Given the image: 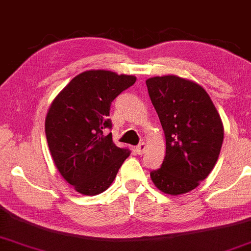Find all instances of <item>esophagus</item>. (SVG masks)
Here are the masks:
<instances>
[{
  "label": "esophagus",
  "instance_id": "obj_1",
  "mask_svg": "<svg viewBox=\"0 0 251 251\" xmlns=\"http://www.w3.org/2000/svg\"><path fill=\"white\" fill-rule=\"evenodd\" d=\"M135 151H137V153H138L139 155L144 154V153H145V151H146V144H145V143H141V144H139L138 146H137V149H135Z\"/></svg>",
  "mask_w": 251,
  "mask_h": 251
}]
</instances>
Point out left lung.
<instances>
[{
    "label": "left lung",
    "instance_id": "1",
    "mask_svg": "<svg viewBox=\"0 0 251 251\" xmlns=\"http://www.w3.org/2000/svg\"><path fill=\"white\" fill-rule=\"evenodd\" d=\"M147 90L164 128L166 155L151 172L161 192H191L209 175L223 143V125L212 99L194 81L176 76L153 77Z\"/></svg>",
    "mask_w": 251,
    "mask_h": 251
}]
</instances>
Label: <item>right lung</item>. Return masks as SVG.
Here are the masks:
<instances>
[{"label": "right lung", "mask_w": 251, "mask_h": 251, "mask_svg": "<svg viewBox=\"0 0 251 251\" xmlns=\"http://www.w3.org/2000/svg\"><path fill=\"white\" fill-rule=\"evenodd\" d=\"M137 80L134 76L105 70L78 75L52 101L45 134L62 176L84 195L110 187L129 151L114 145L111 104Z\"/></svg>", "instance_id": "right-lung-1"}]
</instances>
